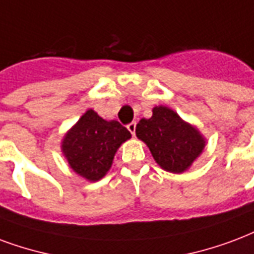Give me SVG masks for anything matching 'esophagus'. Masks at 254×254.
<instances>
[{"label":"esophagus","instance_id":"34e87169","mask_svg":"<svg viewBox=\"0 0 254 254\" xmlns=\"http://www.w3.org/2000/svg\"><path fill=\"white\" fill-rule=\"evenodd\" d=\"M127 129H129V132L134 136V134H136V122H130V124L127 125Z\"/></svg>","mask_w":254,"mask_h":254}]
</instances>
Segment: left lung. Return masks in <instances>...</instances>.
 <instances>
[{
  "instance_id": "left-lung-1",
  "label": "left lung",
  "mask_w": 254,
  "mask_h": 254,
  "mask_svg": "<svg viewBox=\"0 0 254 254\" xmlns=\"http://www.w3.org/2000/svg\"><path fill=\"white\" fill-rule=\"evenodd\" d=\"M152 113L151 118H141L137 124L136 136L148 145L163 170L185 172L203 151V136L167 106H156Z\"/></svg>"
}]
</instances>
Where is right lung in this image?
Instances as JSON below:
<instances>
[{"label":"right lung","mask_w":254,"mask_h":254,"mask_svg":"<svg viewBox=\"0 0 254 254\" xmlns=\"http://www.w3.org/2000/svg\"><path fill=\"white\" fill-rule=\"evenodd\" d=\"M130 137L120 122L106 121L90 109L65 133L62 152L74 172L97 182L108 174L117 149Z\"/></svg>","instance_id":"1"}]
</instances>
